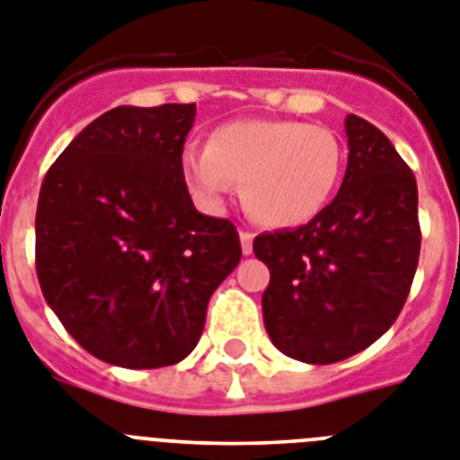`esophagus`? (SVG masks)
I'll use <instances>...</instances> for the list:
<instances>
[{
    "label": "esophagus",
    "mask_w": 460,
    "mask_h": 460,
    "mask_svg": "<svg viewBox=\"0 0 460 460\" xmlns=\"http://www.w3.org/2000/svg\"><path fill=\"white\" fill-rule=\"evenodd\" d=\"M239 242H242V253H244V256H249V253L253 252V233H249V230H242V233H239Z\"/></svg>",
    "instance_id": "obj_1"
}]
</instances>
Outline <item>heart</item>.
Instances as JSON below:
<instances>
[{"label": "heart", "instance_id": "1", "mask_svg": "<svg viewBox=\"0 0 460 460\" xmlns=\"http://www.w3.org/2000/svg\"><path fill=\"white\" fill-rule=\"evenodd\" d=\"M343 159L339 134L322 124L237 119L214 128L207 150H185L183 173L211 204L223 202L230 183H242V202L253 221L296 227L329 204Z\"/></svg>", "mask_w": 460, "mask_h": 460}]
</instances>
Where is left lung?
Returning <instances> with one entry per match:
<instances>
[{
	"label": "left lung",
	"instance_id": "left-lung-1",
	"mask_svg": "<svg viewBox=\"0 0 460 460\" xmlns=\"http://www.w3.org/2000/svg\"><path fill=\"white\" fill-rule=\"evenodd\" d=\"M348 169L332 204L305 226L253 239L270 270L268 336L287 358L333 364L388 332L420 253L419 188L385 134L345 117Z\"/></svg>",
	"mask_w": 460,
	"mask_h": 460
}]
</instances>
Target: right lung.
Masks as SVG:
<instances>
[{
    "label": "right lung",
    "instance_id": "add662e5",
    "mask_svg": "<svg viewBox=\"0 0 460 460\" xmlns=\"http://www.w3.org/2000/svg\"><path fill=\"white\" fill-rule=\"evenodd\" d=\"M195 112V102L108 110L40 190L41 294L86 352L124 369L188 358L208 298L242 258L237 227L190 199L183 146Z\"/></svg>",
    "mask_w": 460,
    "mask_h": 460
}]
</instances>
